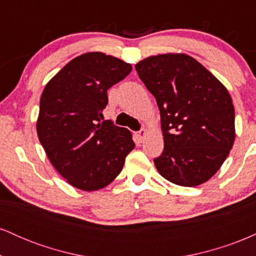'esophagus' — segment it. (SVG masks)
<instances>
[{"instance_id":"1","label":"esophagus","mask_w":256,"mask_h":256,"mask_svg":"<svg viewBox=\"0 0 256 256\" xmlns=\"http://www.w3.org/2000/svg\"><path fill=\"white\" fill-rule=\"evenodd\" d=\"M136 136H137L138 140H140V142H142V140H144L146 136V130H144V128H142V130L137 132V134H136Z\"/></svg>"}]
</instances>
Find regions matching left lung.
Segmentation results:
<instances>
[{
    "instance_id": "obj_1",
    "label": "left lung",
    "mask_w": 256,
    "mask_h": 256,
    "mask_svg": "<svg viewBox=\"0 0 256 256\" xmlns=\"http://www.w3.org/2000/svg\"><path fill=\"white\" fill-rule=\"evenodd\" d=\"M134 67L160 110L165 146L154 158L158 173L182 186L207 182L228 158L236 136L228 89L186 54L149 56Z\"/></svg>"
}]
</instances>
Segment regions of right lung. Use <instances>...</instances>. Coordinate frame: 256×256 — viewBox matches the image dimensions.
I'll return each mask as SVG.
<instances>
[{
	"label": "right lung",
	"instance_id": "right-lung-1",
	"mask_svg": "<svg viewBox=\"0 0 256 256\" xmlns=\"http://www.w3.org/2000/svg\"><path fill=\"white\" fill-rule=\"evenodd\" d=\"M132 66L104 52L70 61L44 88L37 134L55 170L67 183L95 192L112 183L134 148L131 132L104 120L107 90Z\"/></svg>",
	"mask_w": 256,
	"mask_h": 256
}]
</instances>
